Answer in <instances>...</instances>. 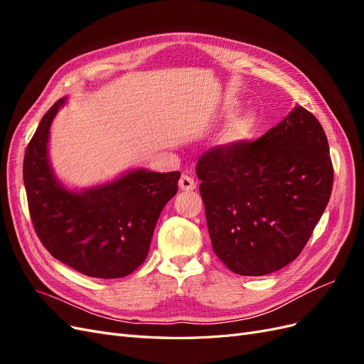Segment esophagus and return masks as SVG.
<instances>
[{
    "label": "esophagus",
    "mask_w": 364,
    "mask_h": 364,
    "mask_svg": "<svg viewBox=\"0 0 364 364\" xmlns=\"http://www.w3.org/2000/svg\"><path fill=\"white\" fill-rule=\"evenodd\" d=\"M179 188L182 191H193L196 188V182H194V179L190 178V176L183 174L179 181Z\"/></svg>",
    "instance_id": "esophagus-1"
}]
</instances>
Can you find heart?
I'll return each mask as SVG.
<instances>
[{
  "mask_svg": "<svg viewBox=\"0 0 364 364\" xmlns=\"http://www.w3.org/2000/svg\"><path fill=\"white\" fill-rule=\"evenodd\" d=\"M257 115L247 111L235 115L229 121L226 129V138L229 141H243L252 135V132L257 127Z\"/></svg>",
  "mask_w": 364,
  "mask_h": 364,
  "instance_id": "heart-1",
  "label": "heart"
}]
</instances>
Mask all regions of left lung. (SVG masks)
I'll list each match as a JSON object with an SVG mask.
<instances>
[{
  "mask_svg": "<svg viewBox=\"0 0 364 364\" xmlns=\"http://www.w3.org/2000/svg\"><path fill=\"white\" fill-rule=\"evenodd\" d=\"M196 173L215 255L243 277L269 274L299 257L334 179L325 130L302 106L257 141L208 150Z\"/></svg>",
  "mask_w": 364,
  "mask_h": 364,
  "instance_id": "8db88e82",
  "label": "left lung"
}]
</instances>
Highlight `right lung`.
<instances>
[{
  "label": "right lung",
  "instance_id": "right-lung-1",
  "mask_svg": "<svg viewBox=\"0 0 364 364\" xmlns=\"http://www.w3.org/2000/svg\"><path fill=\"white\" fill-rule=\"evenodd\" d=\"M63 103L60 98L42 117L26 150L23 174L33 226L43 247L71 269L100 279L127 277L147 258L181 173L138 168L82 193L67 190L48 161L50 126Z\"/></svg>",
  "mask_w": 364,
  "mask_h": 364
}]
</instances>
